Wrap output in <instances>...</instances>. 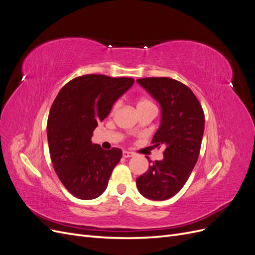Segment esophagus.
<instances>
[{"label": "esophagus", "mask_w": 255, "mask_h": 255, "mask_svg": "<svg viewBox=\"0 0 255 255\" xmlns=\"http://www.w3.org/2000/svg\"><path fill=\"white\" fill-rule=\"evenodd\" d=\"M123 157H126V158H128V157H132V156H134V153L133 152H128V151H123Z\"/></svg>", "instance_id": "34e87169"}]
</instances>
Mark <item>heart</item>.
Segmentation results:
<instances>
[{
	"label": "heart",
	"mask_w": 255,
	"mask_h": 255,
	"mask_svg": "<svg viewBox=\"0 0 255 255\" xmlns=\"http://www.w3.org/2000/svg\"><path fill=\"white\" fill-rule=\"evenodd\" d=\"M154 104L150 101V100L148 99H140L139 101H138V104H137V109L138 107H142V106H153ZM116 109V105L114 107V110Z\"/></svg>",
	"instance_id": "1"
}]
</instances>
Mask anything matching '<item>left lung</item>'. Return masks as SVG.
I'll list each match as a JSON object with an SVG mask.
<instances>
[{"mask_svg": "<svg viewBox=\"0 0 255 255\" xmlns=\"http://www.w3.org/2000/svg\"><path fill=\"white\" fill-rule=\"evenodd\" d=\"M161 107V123L152 143L163 145L164 158L149 160V169L137 177L140 194L151 200H167L187 182L198 157L204 132V112L194 92L170 78L137 80Z\"/></svg>", "mask_w": 255, "mask_h": 255, "instance_id": "obj_1", "label": "left lung"}]
</instances>
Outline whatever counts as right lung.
<instances>
[{"label":"right lung","mask_w":255,"mask_h":255,"mask_svg":"<svg viewBox=\"0 0 255 255\" xmlns=\"http://www.w3.org/2000/svg\"><path fill=\"white\" fill-rule=\"evenodd\" d=\"M133 84L130 78L86 74L68 82L54 100L47 123L50 156L60 182L74 197L91 200L106 189L122 150L92 143V132Z\"/></svg>","instance_id":"1"}]
</instances>
